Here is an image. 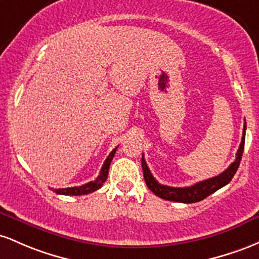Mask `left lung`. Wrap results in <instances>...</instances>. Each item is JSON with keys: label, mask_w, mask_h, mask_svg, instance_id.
I'll return each instance as SVG.
<instances>
[{"label": "left lung", "mask_w": 259, "mask_h": 259, "mask_svg": "<svg viewBox=\"0 0 259 259\" xmlns=\"http://www.w3.org/2000/svg\"><path fill=\"white\" fill-rule=\"evenodd\" d=\"M245 137H246V122L243 124V132H242V139H241V144L239 150L236 153V159L232 164L226 168L224 172L220 174L215 177L211 179L204 180V181L197 182L192 186L188 187H170V186H165L159 184L154 176L150 174L149 167H148L147 162L144 160V156H142V167H143V175L144 181L147 184L148 188H149L155 196L160 197L162 199L172 200V202H180V203H196L199 200H203L214 193L219 188L224 187L231 181L232 177L236 174L237 168L240 166L241 158H242L243 148H245Z\"/></svg>", "instance_id": "left-lung-1"}]
</instances>
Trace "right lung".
<instances>
[{"instance_id":"1","label":"right lung","mask_w":259,"mask_h":259,"mask_svg":"<svg viewBox=\"0 0 259 259\" xmlns=\"http://www.w3.org/2000/svg\"><path fill=\"white\" fill-rule=\"evenodd\" d=\"M116 149H117V147H116L115 149L109 154V156H107L105 162H104L103 167H101L100 174H99L97 180L88 182V184H85V185L78 186V187L57 188V190H54V192H56L57 194H65V196H82V194H88V193H92V192H94V191L99 190V188L104 185V182L106 181L107 175H109L110 164H111L112 158L115 156Z\"/></svg>"}]
</instances>
